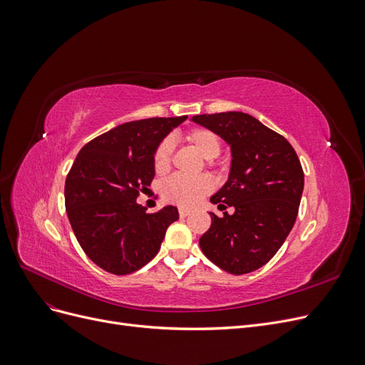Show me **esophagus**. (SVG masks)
<instances>
[{
  "mask_svg": "<svg viewBox=\"0 0 365 365\" xmlns=\"http://www.w3.org/2000/svg\"><path fill=\"white\" fill-rule=\"evenodd\" d=\"M178 213H180V216H181V217H185V216H189V215H190V210H189V208H180V212H178Z\"/></svg>",
  "mask_w": 365,
  "mask_h": 365,
  "instance_id": "obj_1",
  "label": "esophagus"
}]
</instances>
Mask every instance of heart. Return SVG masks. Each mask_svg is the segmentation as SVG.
I'll use <instances>...</instances> for the list:
<instances>
[{
  "mask_svg": "<svg viewBox=\"0 0 365 365\" xmlns=\"http://www.w3.org/2000/svg\"><path fill=\"white\" fill-rule=\"evenodd\" d=\"M185 141L200 153L201 157L212 163L220 153V138L212 129L193 128L185 132ZM172 161V143L163 140L153 152V170L157 173L168 172ZM213 190V181L205 175L201 176H182L173 175L161 184V196L165 202L180 207H193L204 196Z\"/></svg>",
  "mask_w": 365,
  "mask_h": 365,
  "instance_id": "b5f03b06",
  "label": "heart"
}]
</instances>
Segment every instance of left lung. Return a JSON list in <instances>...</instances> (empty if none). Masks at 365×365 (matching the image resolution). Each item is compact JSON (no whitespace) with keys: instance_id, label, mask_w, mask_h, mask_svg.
I'll return each mask as SVG.
<instances>
[{"instance_id":"1","label":"left lung","mask_w":365,"mask_h":365,"mask_svg":"<svg viewBox=\"0 0 365 365\" xmlns=\"http://www.w3.org/2000/svg\"><path fill=\"white\" fill-rule=\"evenodd\" d=\"M231 146L228 181L210 201L222 217L200 239L205 257L220 269L240 275L259 269L279 251L298 215L304 173L291 143L245 113H217L192 118Z\"/></svg>"}]
</instances>
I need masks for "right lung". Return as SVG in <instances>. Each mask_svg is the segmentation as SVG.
<instances>
[{"label": "right lung", "instance_id": "1", "mask_svg": "<svg viewBox=\"0 0 365 365\" xmlns=\"http://www.w3.org/2000/svg\"><path fill=\"white\" fill-rule=\"evenodd\" d=\"M187 117L129 121L81 149L65 181V208L77 242L97 267L126 275L160 251L168 227L178 219L173 205L146 213L137 204L155 170L153 152Z\"/></svg>", "mask_w": 365, "mask_h": 365}]
</instances>
